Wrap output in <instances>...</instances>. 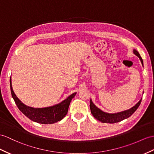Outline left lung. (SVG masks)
<instances>
[{"instance_id": "obj_1", "label": "left lung", "mask_w": 154, "mask_h": 154, "mask_svg": "<svg viewBox=\"0 0 154 154\" xmlns=\"http://www.w3.org/2000/svg\"><path fill=\"white\" fill-rule=\"evenodd\" d=\"M133 53L139 57L142 64L143 65V61H142V59L140 57L139 53L135 50H133ZM141 100L142 99L139 100V102H138L135 106H134L133 107L130 108L129 110H127L122 112H118V113L116 114H108L100 110L99 108H97L95 104L93 103L92 100H90V110H91V112L92 115L93 116V117L97 119V120H99V122L108 123H118L130 117V116L137 110L138 106H140Z\"/></svg>"}]
</instances>
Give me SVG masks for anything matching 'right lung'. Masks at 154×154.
<instances>
[{
	"label": "right lung",
	"mask_w": 154,
	"mask_h": 154,
	"mask_svg": "<svg viewBox=\"0 0 154 154\" xmlns=\"http://www.w3.org/2000/svg\"><path fill=\"white\" fill-rule=\"evenodd\" d=\"M10 84L12 96L19 110L31 120L42 124H52L61 121L62 119L64 118L68 112L70 103L76 94V93H73L67 97L65 100L62 101L61 103L56 104L55 106L47 108H35L25 105L16 97L12 89L11 77Z\"/></svg>",
	"instance_id": "add662e5"
}]
</instances>
